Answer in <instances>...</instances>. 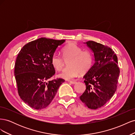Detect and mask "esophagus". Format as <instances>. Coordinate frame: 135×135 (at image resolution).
Returning a JSON list of instances; mask_svg holds the SVG:
<instances>
[{
	"mask_svg": "<svg viewBox=\"0 0 135 135\" xmlns=\"http://www.w3.org/2000/svg\"><path fill=\"white\" fill-rule=\"evenodd\" d=\"M69 83H71V84H76V81H75L69 80Z\"/></svg>",
	"mask_w": 135,
	"mask_h": 135,
	"instance_id": "esophagus-1",
	"label": "esophagus"
}]
</instances>
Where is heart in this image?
<instances>
[{"label": "heart", "instance_id": "heart-1", "mask_svg": "<svg viewBox=\"0 0 135 135\" xmlns=\"http://www.w3.org/2000/svg\"><path fill=\"white\" fill-rule=\"evenodd\" d=\"M62 57L55 54L52 55L51 62L56 70H60L64 65V60L68 61V67L65 68L59 74V76L65 79H71L78 76L79 73L85 74L91 69L93 63V57L88 51L83 49L75 43H71L62 50Z\"/></svg>", "mask_w": 135, "mask_h": 135}]
</instances>
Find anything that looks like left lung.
Returning a JSON list of instances; mask_svg holds the SVG:
<instances>
[{
	"instance_id": "1",
	"label": "left lung",
	"mask_w": 135,
	"mask_h": 135,
	"mask_svg": "<svg viewBox=\"0 0 135 135\" xmlns=\"http://www.w3.org/2000/svg\"><path fill=\"white\" fill-rule=\"evenodd\" d=\"M84 44L93 52L95 63L83 76L86 89L79 98L88 108L96 109L115 93L120 70L117 56L111 48L93 41Z\"/></svg>"
}]
</instances>
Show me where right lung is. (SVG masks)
<instances>
[{
    "label": "right lung",
    "instance_id": "right-lung-1",
    "mask_svg": "<svg viewBox=\"0 0 135 135\" xmlns=\"http://www.w3.org/2000/svg\"><path fill=\"white\" fill-rule=\"evenodd\" d=\"M65 42L41 38L25 44L18 54L15 75L18 95L32 108L40 110L48 107L65 81L60 78L49 80L55 73L52 56Z\"/></svg>",
    "mask_w": 135,
    "mask_h": 135
}]
</instances>
